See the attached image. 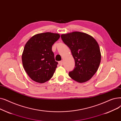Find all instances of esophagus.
<instances>
[{
	"label": "esophagus",
	"mask_w": 121,
	"mask_h": 121,
	"mask_svg": "<svg viewBox=\"0 0 121 121\" xmlns=\"http://www.w3.org/2000/svg\"><path fill=\"white\" fill-rule=\"evenodd\" d=\"M59 64L60 65L62 66V65H63V61H60L59 62Z\"/></svg>",
	"instance_id": "1"
}]
</instances>
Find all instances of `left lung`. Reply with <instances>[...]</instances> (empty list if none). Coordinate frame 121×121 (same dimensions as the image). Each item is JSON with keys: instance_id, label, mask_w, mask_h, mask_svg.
<instances>
[{"instance_id": "obj_1", "label": "left lung", "mask_w": 121, "mask_h": 121, "mask_svg": "<svg viewBox=\"0 0 121 121\" xmlns=\"http://www.w3.org/2000/svg\"><path fill=\"white\" fill-rule=\"evenodd\" d=\"M70 48L75 60V67L69 76L79 83L89 80L96 73L101 61L99 46L95 39L84 32L74 31L61 35Z\"/></svg>"}]
</instances>
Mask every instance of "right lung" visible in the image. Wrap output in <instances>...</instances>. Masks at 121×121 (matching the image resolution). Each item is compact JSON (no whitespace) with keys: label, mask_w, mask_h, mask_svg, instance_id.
Segmentation results:
<instances>
[{"label":"right lung","mask_w":121,"mask_h":121,"mask_svg":"<svg viewBox=\"0 0 121 121\" xmlns=\"http://www.w3.org/2000/svg\"><path fill=\"white\" fill-rule=\"evenodd\" d=\"M60 37L58 33H39L26 44L22 56V65L33 81L43 83L53 77L58 62L55 61L52 47Z\"/></svg>","instance_id":"right-lung-1"}]
</instances>
